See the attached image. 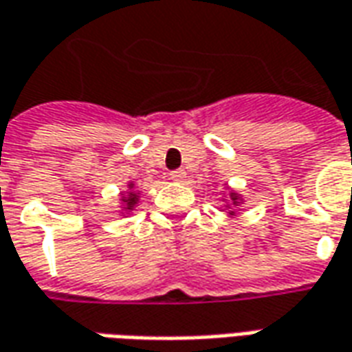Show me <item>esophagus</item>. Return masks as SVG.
<instances>
[{"label":"esophagus","instance_id":"esophagus-1","mask_svg":"<svg viewBox=\"0 0 352 352\" xmlns=\"http://www.w3.org/2000/svg\"><path fill=\"white\" fill-rule=\"evenodd\" d=\"M169 177H171V181H183L184 177H186V173H184L183 169H175V171L169 173Z\"/></svg>","mask_w":352,"mask_h":352}]
</instances>
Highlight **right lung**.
I'll list each match as a JSON object with an SVG mask.
<instances>
[{
  "mask_svg": "<svg viewBox=\"0 0 352 352\" xmlns=\"http://www.w3.org/2000/svg\"><path fill=\"white\" fill-rule=\"evenodd\" d=\"M133 204H135V194L131 192L129 194V198H127V206H129V208H133Z\"/></svg>",
  "mask_w": 352,
  "mask_h": 352,
  "instance_id": "1",
  "label": "right lung"
}]
</instances>
